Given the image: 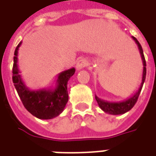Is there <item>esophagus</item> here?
Here are the masks:
<instances>
[{
  "instance_id": "1",
  "label": "esophagus",
  "mask_w": 156,
  "mask_h": 156,
  "mask_svg": "<svg viewBox=\"0 0 156 156\" xmlns=\"http://www.w3.org/2000/svg\"><path fill=\"white\" fill-rule=\"evenodd\" d=\"M88 64V61L84 59V58H81V59H79L78 62H77V64H76V68L78 69V70H80V69H83L85 67H87Z\"/></svg>"
}]
</instances>
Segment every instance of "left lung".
I'll return each mask as SVG.
<instances>
[{"mask_svg": "<svg viewBox=\"0 0 156 156\" xmlns=\"http://www.w3.org/2000/svg\"><path fill=\"white\" fill-rule=\"evenodd\" d=\"M132 38L134 39V41L136 42V44L138 45V48H139V50H140V53L141 59H142V62H143V74H142V82H141L140 86V88H138V90L136 91V93L134 94L133 96H131L129 98H127L124 101L121 102H107L103 100L101 98H99L98 97H97L95 95V99L98 103V106L100 107L103 111H105V113H108L109 115H123L126 112L129 111L131 108L134 107V105H135V103L137 102L138 98L140 96V94L141 89H142V87H143V84H144V80H145V76H146V62H145V59H144V52H143V49H142V47L141 45L140 44V42L138 41V40L134 37H132Z\"/></svg>", "mask_w": 156, "mask_h": 156, "instance_id": "left-lung-1", "label": "left lung"}]
</instances>
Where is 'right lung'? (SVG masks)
<instances>
[{
  "label": "right lung",
  "mask_w": 156,
  "mask_h": 156,
  "mask_svg": "<svg viewBox=\"0 0 156 156\" xmlns=\"http://www.w3.org/2000/svg\"><path fill=\"white\" fill-rule=\"evenodd\" d=\"M22 41L17 45L14 52L12 68V81L19 97L27 110L40 119H51L63 111L68 101V82L74 74L75 68H70L60 73L58 76L56 88L53 89L30 90L22 81L18 69V50Z\"/></svg>",
  "instance_id": "1"
}]
</instances>
